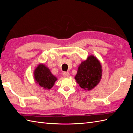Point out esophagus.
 <instances>
[{"label":"esophagus","instance_id":"1","mask_svg":"<svg viewBox=\"0 0 133 133\" xmlns=\"http://www.w3.org/2000/svg\"><path fill=\"white\" fill-rule=\"evenodd\" d=\"M63 75L65 77H69L70 76V74L68 72H63Z\"/></svg>","mask_w":133,"mask_h":133}]
</instances>
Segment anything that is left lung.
<instances>
[{
	"label": "left lung",
	"mask_w": 133,
	"mask_h": 133,
	"mask_svg": "<svg viewBox=\"0 0 133 133\" xmlns=\"http://www.w3.org/2000/svg\"><path fill=\"white\" fill-rule=\"evenodd\" d=\"M102 77V66L94 56H89L79 66L75 77L82 89L90 90L97 85Z\"/></svg>",
	"instance_id": "1"
}]
</instances>
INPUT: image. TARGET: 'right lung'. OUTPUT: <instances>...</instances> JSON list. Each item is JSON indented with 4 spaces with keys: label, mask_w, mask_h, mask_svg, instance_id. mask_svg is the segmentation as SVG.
Masks as SVG:
<instances>
[{
    "label": "right lung",
    "mask_w": 133,
    "mask_h": 133,
    "mask_svg": "<svg viewBox=\"0 0 133 133\" xmlns=\"http://www.w3.org/2000/svg\"><path fill=\"white\" fill-rule=\"evenodd\" d=\"M34 78L36 83L46 89H50L57 80L44 64H40L36 67L34 71Z\"/></svg>",
    "instance_id": "right-lung-1"
}]
</instances>
